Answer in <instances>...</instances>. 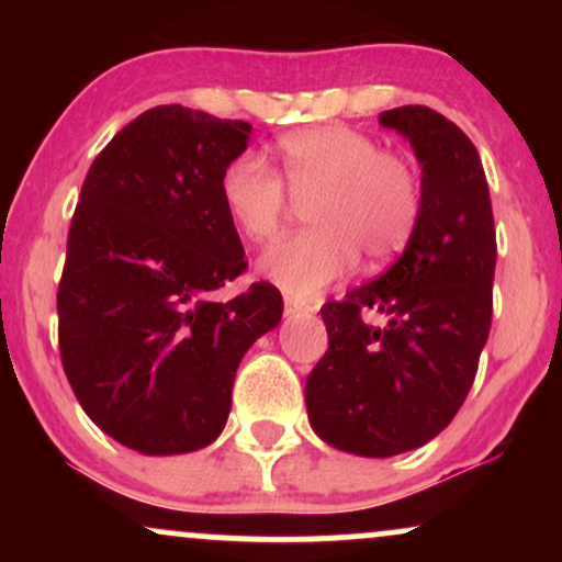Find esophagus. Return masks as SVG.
<instances>
[{
  "instance_id": "1",
  "label": "esophagus",
  "mask_w": 562,
  "mask_h": 562,
  "mask_svg": "<svg viewBox=\"0 0 562 562\" xmlns=\"http://www.w3.org/2000/svg\"><path fill=\"white\" fill-rule=\"evenodd\" d=\"M283 302H286V306H283L286 317H302V314H312L314 312L312 304H302L294 296H286V299H283Z\"/></svg>"
}]
</instances>
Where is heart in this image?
I'll return each instance as SVG.
<instances>
[{
  "instance_id": "b5f03b06",
  "label": "heart",
  "mask_w": 562,
  "mask_h": 562,
  "mask_svg": "<svg viewBox=\"0 0 562 562\" xmlns=\"http://www.w3.org/2000/svg\"><path fill=\"white\" fill-rule=\"evenodd\" d=\"M281 176L258 153L243 150L220 176L222 204L237 229L263 243L279 235L289 191L312 229L281 237L260 256V273L289 294L310 299L340 281L366 256L371 266L394 260L417 233L425 212V176L409 153L383 150L375 137L345 125L283 135Z\"/></svg>"
}]
</instances>
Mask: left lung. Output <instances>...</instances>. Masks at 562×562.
<instances>
[{"label": "left lung", "instance_id": "obj_1", "mask_svg": "<svg viewBox=\"0 0 562 562\" xmlns=\"http://www.w3.org/2000/svg\"><path fill=\"white\" fill-rule=\"evenodd\" d=\"M379 122L409 137L425 212L386 273L322 306L329 345L304 389L314 432L366 458L419 448L456 417L488 340L496 271L488 183L468 135L422 104Z\"/></svg>", "mask_w": 562, "mask_h": 562}]
</instances>
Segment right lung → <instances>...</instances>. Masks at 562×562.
I'll use <instances>...</instances> for the list:
<instances>
[{
  "label": "right lung",
  "instance_id": "obj_1",
  "mask_svg": "<svg viewBox=\"0 0 562 562\" xmlns=\"http://www.w3.org/2000/svg\"><path fill=\"white\" fill-rule=\"evenodd\" d=\"M250 125L153 106L106 143L83 179L58 281V348L81 409L145 456L217 440L235 371L279 325L281 291L250 283L220 176Z\"/></svg>",
  "mask_w": 562,
  "mask_h": 562
}]
</instances>
